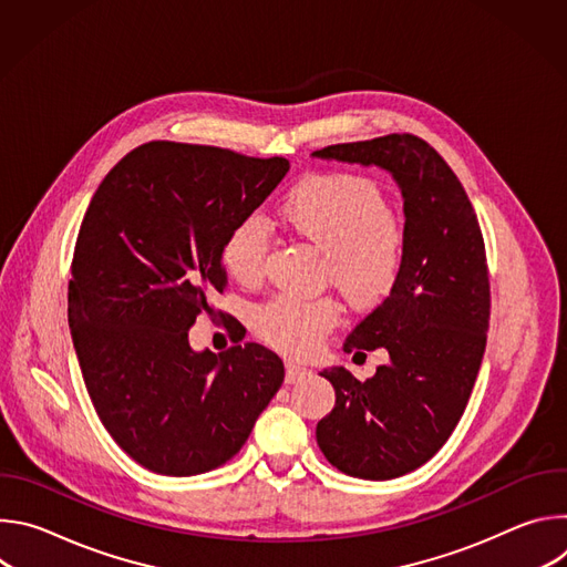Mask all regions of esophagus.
Returning a JSON list of instances; mask_svg holds the SVG:
<instances>
[{
  "label": "esophagus",
  "instance_id": "34e87169",
  "mask_svg": "<svg viewBox=\"0 0 567 567\" xmlns=\"http://www.w3.org/2000/svg\"><path fill=\"white\" fill-rule=\"evenodd\" d=\"M311 372L307 370V368H302V365H298V363H287V372H285V381L287 383H296V381H300V379H305V377H309Z\"/></svg>",
  "mask_w": 567,
  "mask_h": 567
}]
</instances>
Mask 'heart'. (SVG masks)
Returning <instances> with one entry per match:
<instances>
[{"label": "heart", "mask_w": 567, "mask_h": 567, "mask_svg": "<svg viewBox=\"0 0 567 567\" xmlns=\"http://www.w3.org/2000/svg\"><path fill=\"white\" fill-rule=\"evenodd\" d=\"M287 228L326 254V276L359 309L383 302L403 269V230L383 190L357 175H313L293 186L280 206ZM269 230L260 217L239 219L221 241L226 274L256 285L265 274ZM339 320L332 298L274 296L254 311L256 332L289 354H309Z\"/></svg>", "instance_id": "1"}]
</instances>
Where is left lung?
Masks as SVG:
<instances>
[{
    "label": "left lung",
    "instance_id": "8db88e82",
    "mask_svg": "<svg viewBox=\"0 0 567 567\" xmlns=\"http://www.w3.org/2000/svg\"><path fill=\"white\" fill-rule=\"evenodd\" d=\"M311 156L383 168L403 197L401 278L343 343L354 354L383 348L388 363L365 381L339 365L322 370L337 403L316 426L332 466L392 480L429 462L466 409L492 309L484 239L460 179L420 136L339 143Z\"/></svg>",
    "mask_w": 567,
    "mask_h": 567
}]
</instances>
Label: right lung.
<instances>
[{
    "label": "right lung",
    "mask_w": 567,
    "mask_h": 567,
    "mask_svg": "<svg viewBox=\"0 0 567 567\" xmlns=\"http://www.w3.org/2000/svg\"><path fill=\"white\" fill-rule=\"evenodd\" d=\"M289 173L282 156L150 141L107 173L75 239L69 330L114 442L161 475L228 462L285 379L265 346L195 352L188 330L226 287L221 241Z\"/></svg>",
    "instance_id": "obj_1"
}]
</instances>
